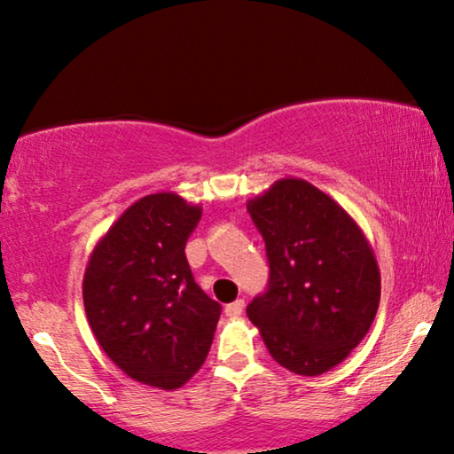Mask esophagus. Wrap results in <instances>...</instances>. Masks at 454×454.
Listing matches in <instances>:
<instances>
[{
  "mask_svg": "<svg viewBox=\"0 0 454 454\" xmlns=\"http://www.w3.org/2000/svg\"><path fill=\"white\" fill-rule=\"evenodd\" d=\"M243 309H245V301L243 299H237L234 301V303H231V305H226V316L228 317H239L240 313H243Z\"/></svg>",
  "mask_w": 454,
  "mask_h": 454,
  "instance_id": "esophagus-1",
  "label": "esophagus"
}]
</instances>
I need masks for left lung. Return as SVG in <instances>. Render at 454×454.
I'll use <instances>...</instances> for the list:
<instances>
[{
    "label": "left lung",
    "instance_id": "1",
    "mask_svg": "<svg viewBox=\"0 0 454 454\" xmlns=\"http://www.w3.org/2000/svg\"><path fill=\"white\" fill-rule=\"evenodd\" d=\"M265 240L270 280L247 307L276 364L319 376L364 340L380 305V270L347 211L301 178L247 203Z\"/></svg>",
    "mask_w": 454,
    "mask_h": 454
}]
</instances>
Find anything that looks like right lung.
I'll use <instances>...</instances> for the list:
<instances>
[{"label":"right lung","mask_w":454,"mask_h":454,"mask_svg":"<svg viewBox=\"0 0 454 454\" xmlns=\"http://www.w3.org/2000/svg\"><path fill=\"white\" fill-rule=\"evenodd\" d=\"M201 207L174 192L132 203L90 253L82 301L106 355L137 382L176 390L207 357L222 305L199 288L186 240Z\"/></svg>","instance_id":"1"}]
</instances>
